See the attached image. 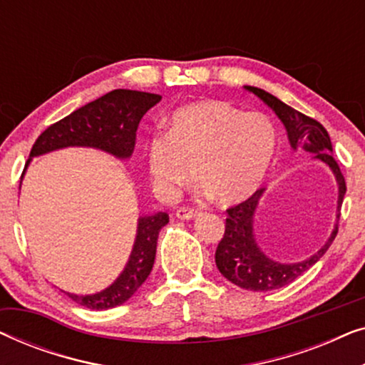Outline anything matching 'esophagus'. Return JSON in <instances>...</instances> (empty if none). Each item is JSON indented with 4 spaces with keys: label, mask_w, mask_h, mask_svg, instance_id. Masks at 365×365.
Instances as JSON below:
<instances>
[{
    "label": "esophagus",
    "mask_w": 365,
    "mask_h": 365,
    "mask_svg": "<svg viewBox=\"0 0 365 365\" xmlns=\"http://www.w3.org/2000/svg\"><path fill=\"white\" fill-rule=\"evenodd\" d=\"M199 214L197 209L194 207H179L176 211V217L178 219H184V221H189V219L196 217Z\"/></svg>",
    "instance_id": "1"
}]
</instances>
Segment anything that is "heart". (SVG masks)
I'll return each instance as SVG.
<instances>
[{
  "instance_id": "b5f03b06",
  "label": "heart",
  "mask_w": 365,
  "mask_h": 365,
  "mask_svg": "<svg viewBox=\"0 0 365 365\" xmlns=\"http://www.w3.org/2000/svg\"><path fill=\"white\" fill-rule=\"evenodd\" d=\"M277 149V131L262 113H244L217 99L178 108L166 136L148 143L146 166L159 196L173 199L197 169L214 201L236 204L262 186Z\"/></svg>"
}]
</instances>
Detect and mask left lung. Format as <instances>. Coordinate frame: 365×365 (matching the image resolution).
Instances as JSON below:
<instances>
[{"mask_svg": "<svg viewBox=\"0 0 365 365\" xmlns=\"http://www.w3.org/2000/svg\"><path fill=\"white\" fill-rule=\"evenodd\" d=\"M244 89L256 94L264 104H267L276 113V116L281 119L284 128H286L289 144L294 151L304 149L306 153L314 154V159L329 166L334 178H336L339 191L336 224H334L331 236L317 252L299 262L274 261L259 247L256 232H254V217H256L259 202H261L266 189H257L246 201L227 209L226 231H224V237L216 249V266L219 272L227 281L242 289H247V291L267 292L296 281L331 247L332 241L337 236V221L341 216L344 194H346V181H344L341 169L334 159L331 138L321 123L287 106L286 103H282L281 99L272 96L271 93L264 91V89L254 86H244Z\"/></svg>", "mask_w": 365, "mask_h": 365, "instance_id": "8db88e82", "label": "left lung"}]
</instances>
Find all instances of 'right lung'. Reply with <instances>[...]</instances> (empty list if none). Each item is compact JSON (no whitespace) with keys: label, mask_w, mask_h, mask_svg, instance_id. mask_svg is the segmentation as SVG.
Instances as JSON below:
<instances>
[{"label":"right lung","mask_w":365,"mask_h":365,"mask_svg":"<svg viewBox=\"0 0 365 365\" xmlns=\"http://www.w3.org/2000/svg\"><path fill=\"white\" fill-rule=\"evenodd\" d=\"M159 101H161L159 94L114 89L98 98L96 101L84 104L83 108L73 111L69 116L54 123L41 133V136L33 144L24 171L33 158L64 148H94L118 159H129L134 151L139 121ZM168 222L169 216L166 212L139 216L133 251L123 272L111 286L88 296L63 292L68 294V297H71L79 306L94 311L121 306L151 274L159 231Z\"/></svg>","instance_id":"obj_1"}]
</instances>
